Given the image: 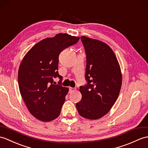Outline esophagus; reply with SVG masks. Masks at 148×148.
Instances as JSON below:
<instances>
[{"instance_id": "esophagus-1", "label": "esophagus", "mask_w": 148, "mask_h": 148, "mask_svg": "<svg viewBox=\"0 0 148 148\" xmlns=\"http://www.w3.org/2000/svg\"><path fill=\"white\" fill-rule=\"evenodd\" d=\"M75 90H76V88H69V91H71V92H73V91H75Z\"/></svg>"}]
</instances>
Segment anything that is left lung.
Segmentation results:
<instances>
[{"instance_id": "obj_1", "label": "left lung", "mask_w": 148, "mask_h": 148, "mask_svg": "<svg viewBox=\"0 0 148 148\" xmlns=\"http://www.w3.org/2000/svg\"><path fill=\"white\" fill-rule=\"evenodd\" d=\"M81 40L86 54L85 79L80 86L81 100L76 103L79 114L90 120L101 118L117 99L122 77L119 62L107 44L82 36Z\"/></svg>"}]
</instances>
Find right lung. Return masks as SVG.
Masks as SVG:
<instances>
[{
  "instance_id": "right-lung-1",
  "label": "right lung",
  "mask_w": 148,
  "mask_h": 148,
  "mask_svg": "<svg viewBox=\"0 0 148 148\" xmlns=\"http://www.w3.org/2000/svg\"><path fill=\"white\" fill-rule=\"evenodd\" d=\"M79 37L67 33L41 40L31 49L18 71L20 93L29 112L41 121L49 122L59 116L69 88L55 84L58 74V56L63 50L76 43Z\"/></svg>"
}]
</instances>
